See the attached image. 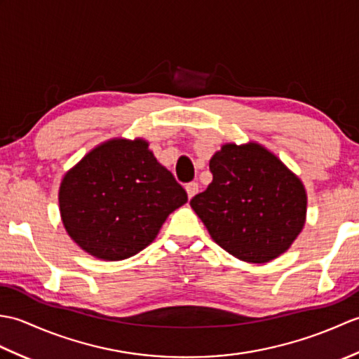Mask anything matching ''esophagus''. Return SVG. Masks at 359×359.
I'll return each mask as SVG.
<instances>
[{"label":"esophagus","instance_id":"esophagus-1","mask_svg":"<svg viewBox=\"0 0 359 359\" xmlns=\"http://www.w3.org/2000/svg\"><path fill=\"white\" fill-rule=\"evenodd\" d=\"M197 191H199V185H197V182H189V184L187 185V193H188L189 199H191L193 196H196Z\"/></svg>","mask_w":359,"mask_h":359}]
</instances>
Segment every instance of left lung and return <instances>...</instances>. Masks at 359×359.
Wrapping results in <instances>:
<instances>
[{
	"mask_svg": "<svg viewBox=\"0 0 359 359\" xmlns=\"http://www.w3.org/2000/svg\"><path fill=\"white\" fill-rule=\"evenodd\" d=\"M212 182L189 205L219 247L265 264L292 245L306 224L302 182L257 143H226L210 160Z\"/></svg>",
	"mask_w": 359,
	"mask_h": 359,
	"instance_id": "obj_1",
	"label": "left lung"
}]
</instances>
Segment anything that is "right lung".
Instances as JSON below:
<instances>
[{
    "label": "right lung",
    "mask_w": 359,
    "mask_h": 359,
    "mask_svg": "<svg viewBox=\"0 0 359 359\" xmlns=\"http://www.w3.org/2000/svg\"><path fill=\"white\" fill-rule=\"evenodd\" d=\"M187 201L143 139L98 144L65 174L58 193L67 234L103 261H121L148 247Z\"/></svg>",
    "instance_id": "obj_1"
}]
</instances>
